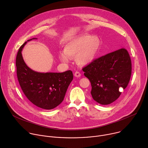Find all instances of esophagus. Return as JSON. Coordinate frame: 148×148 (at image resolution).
Returning <instances> with one entry per match:
<instances>
[{
	"mask_svg": "<svg viewBox=\"0 0 148 148\" xmlns=\"http://www.w3.org/2000/svg\"><path fill=\"white\" fill-rule=\"evenodd\" d=\"M74 75L76 77H81V73L79 72H78V71H76L74 73Z\"/></svg>",
	"mask_w": 148,
	"mask_h": 148,
	"instance_id": "obj_1",
	"label": "esophagus"
}]
</instances>
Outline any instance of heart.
I'll return each mask as SVG.
<instances>
[{
	"mask_svg": "<svg viewBox=\"0 0 148 148\" xmlns=\"http://www.w3.org/2000/svg\"><path fill=\"white\" fill-rule=\"evenodd\" d=\"M100 46L101 41L97 36L80 35L68 42L64 46V52L59 54V58L64 62H69L70 58H75L78 64L86 66L96 58Z\"/></svg>",
	"mask_w": 148,
	"mask_h": 148,
	"instance_id": "1",
	"label": "heart"
}]
</instances>
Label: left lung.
<instances>
[{
    "mask_svg": "<svg viewBox=\"0 0 148 148\" xmlns=\"http://www.w3.org/2000/svg\"><path fill=\"white\" fill-rule=\"evenodd\" d=\"M82 70L91 82L92 98L101 105H108L127 87L131 76V60L127 50L120 49L95 59Z\"/></svg>",
    "mask_w": 148,
    "mask_h": 148,
    "instance_id": "8db88e82",
    "label": "left lung"
}]
</instances>
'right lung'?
Segmentation results:
<instances>
[{
    "instance_id": "right-lung-1",
    "label": "right lung",
    "mask_w": 148,
    "mask_h": 148,
    "mask_svg": "<svg viewBox=\"0 0 148 148\" xmlns=\"http://www.w3.org/2000/svg\"><path fill=\"white\" fill-rule=\"evenodd\" d=\"M18 50L16 60L17 76L23 93L36 106L52 110L64 98L70 84L73 79L71 70L63 73H39L30 69L25 63L22 51L27 41Z\"/></svg>"
}]
</instances>
